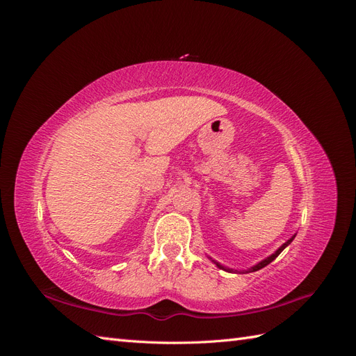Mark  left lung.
Returning a JSON list of instances; mask_svg holds the SVG:
<instances>
[{"label":"left lung","mask_w":356,"mask_h":356,"mask_svg":"<svg viewBox=\"0 0 356 356\" xmlns=\"http://www.w3.org/2000/svg\"><path fill=\"white\" fill-rule=\"evenodd\" d=\"M294 238H296V234H293V236H291V238L285 242V243H282L281 246H279L277 248V250L272 254V255H268V257H266L264 258V260H261L260 263H257V264H254L252 267H250V268H248V270H234V268H230V267H225V266H222V264H220L218 261H215V260H212V258L211 257H208L209 258V260L215 264V266H217L218 268H221V270H224V272H229V273H250V272H257V270H260V268H263V267H266L267 264H270L273 260H275V258L279 255V254H281L284 250H285V248L291 243V242H293L294 241Z\"/></svg>","instance_id":"left-lung-1"}]
</instances>
